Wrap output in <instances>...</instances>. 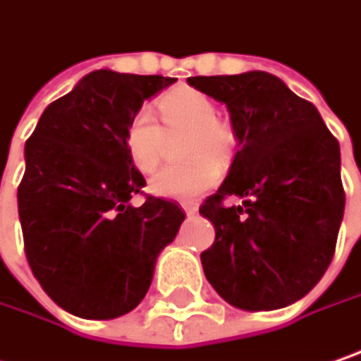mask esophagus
I'll return each instance as SVG.
<instances>
[{
    "label": "esophagus",
    "mask_w": 361,
    "mask_h": 361,
    "mask_svg": "<svg viewBox=\"0 0 361 361\" xmlns=\"http://www.w3.org/2000/svg\"><path fill=\"white\" fill-rule=\"evenodd\" d=\"M181 208H183L185 214H196V212H198V206H196V204H190V202H183Z\"/></svg>",
    "instance_id": "obj_1"
}]
</instances>
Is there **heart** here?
Wrapping results in <instances>:
<instances>
[{"label":"heart","instance_id":"heart-1","mask_svg":"<svg viewBox=\"0 0 361 361\" xmlns=\"http://www.w3.org/2000/svg\"><path fill=\"white\" fill-rule=\"evenodd\" d=\"M163 128L149 108H140L124 126V149L133 165L151 173L165 153V135L188 133L183 145L185 165L161 169L151 180V192L169 200H196L221 180V166L233 159L237 135L231 124L219 118L212 97L194 87H180L157 99Z\"/></svg>","mask_w":361,"mask_h":361}]
</instances>
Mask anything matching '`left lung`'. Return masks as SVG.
I'll list each match as a JSON object with an SVG mask.
<instances>
[{"mask_svg": "<svg viewBox=\"0 0 361 361\" xmlns=\"http://www.w3.org/2000/svg\"><path fill=\"white\" fill-rule=\"evenodd\" d=\"M226 104L239 151L200 214L216 237L200 259L206 280L243 310L284 308L327 271L343 219L339 142L319 110L276 75L190 77ZM231 195L241 207H224Z\"/></svg>", "mask_w": 361, "mask_h": 361, "instance_id": "1", "label": "left lung"}]
</instances>
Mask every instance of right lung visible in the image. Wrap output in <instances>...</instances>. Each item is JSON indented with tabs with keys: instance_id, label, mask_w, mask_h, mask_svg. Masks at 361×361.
I'll use <instances>...</instances> for the list:
<instances>
[{
	"instance_id": "right-lung-1",
	"label": "right lung",
	"mask_w": 361,
	"mask_h": 361,
	"mask_svg": "<svg viewBox=\"0 0 361 361\" xmlns=\"http://www.w3.org/2000/svg\"><path fill=\"white\" fill-rule=\"evenodd\" d=\"M178 81L99 69L54 99L26 140L18 214L34 278L83 319L130 312L151 286L155 262L185 214L147 196L124 149V126L142 102Z\"/></svg>"
}]
</instances>
